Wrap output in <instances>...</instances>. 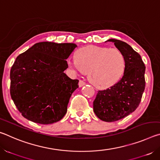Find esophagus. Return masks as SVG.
Listing matches in <instances>:
<instances>
[{"label":"esophagus","mask_w":160,"mask_h":160,"mask_svg":"<svg viewBox=\"0 0 160 160\" xmlns=\"http://www.w3.org/2000/svg\"><path fill=\"white\" fill-rule=\"evenodd\" d=\"M85 85H86V82H85V81L84 80H80V81H79V86L80 87H82V86H84Z\"/></svg>","instance_id":"34e87169"}]
</instances>
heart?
<instances>
[{"label":"heart","mask_w":160,"mask_h":160,"mask_svg":"<svg viewBox=\"0 0 160 160\" xmlns=\"http://www.w3.org/2000/svg\"><path fill=\"white\" fill-rule=\"evenodd\" d=\"M68 64L77 72H89V79L94 86L106 88L122 77L126 61L118 48L88 46L80 48L77 57H69Z\"/></svg>","instance_id":"obj_1"}]
</instances>
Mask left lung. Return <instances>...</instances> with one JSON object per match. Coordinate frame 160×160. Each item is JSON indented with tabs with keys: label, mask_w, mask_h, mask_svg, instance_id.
Returning a JSON list of instances; mask_svg holds the SVG:
<instances>
[{
	"label": "left lung",
	"mask_w": 160,
	"mask_h": 160,
	"mask_svg": "<svg viewBox=\"0 0 160 160\" xmlns=\"http://www.w3.org/2000/svg\"><path fill=\"white\" fill-rule=\"evenodd\" d=\"M125 56L126 69L121 79L107 90H99L93 102L96 116L106 122L126 117L138 107L145 90V64L138 53L127 43L110 39Z\"/></svg>",
	"instance_id": "obj_1"
}]
</instances>
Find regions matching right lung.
<instances>
[{
  "label": "right lung",
  "mask_w": 160,
  "mask_h": 160,
  "mask_svg": "<svg viewBox=\"0 0 160 160\" xmlns=\"http://www.w3.org/2000/svg\"><path fill=\"white\" fill-rule=\"evenodd\" d=\"M77 45L43 42L19 55L10 70V95L24 117L34 123L60 121L78 88V80L64 72Z\"/></svg>",
  "instance_id": "right-lung-1"
}]
</instances>
